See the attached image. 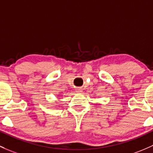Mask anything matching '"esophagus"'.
Listing matches in <instances>:
<instances>
[{
    "label": "esophagus",
    "mask_w": 153,
    "mask_h": 153,
    "mask_svg": "<svg viewBox=\"0 0 153 153\" xmlns=\"http://www.w3.org/2000/svg\"><path fill=\"white\" fill-rule=\"evenodd\" d=\"M75 91L78 93H81L83 91V90H82L81 89H79V88H77V89H75Z\"/></svg>",
    "instance_id": "34e87169"
}]
</instances>
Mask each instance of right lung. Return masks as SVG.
I'll list each match as a JSON object with an SVG mask.
<instances>
[{
  "mask_svg": "<svg viewBox=\"0 0 153 153\" xmlns=\"http://www.w3.org/2000/svg\"><path fill=\"white\" fill-rule=\"evenodd\" d=\"M58 96H59V95H58Z\"/></svg>",
  "mask_w": 153,
  "mask_h": 153,
  "instance_id": "add662e5",
  "label": "right lung"
}]
</instances>
